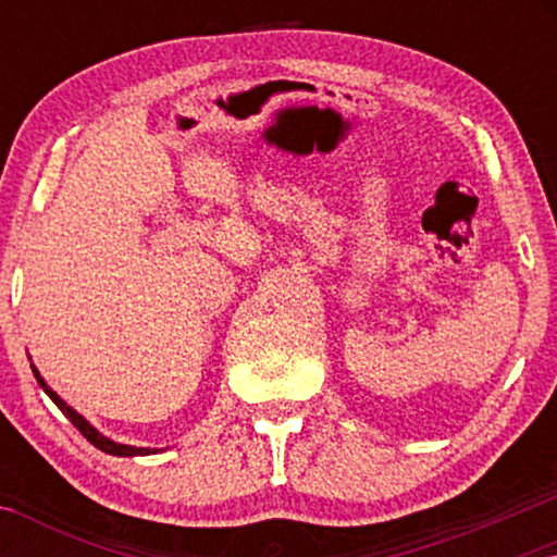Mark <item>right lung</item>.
Wrapping results in <instances>:
<instances>
[{
	"instance_id": "1",
	"label": "right lung",
	"mask_w": 557,
	"mask_h": 557,
	"mask_svg": "<svg viewBox=\"0 0 557 557\" xmlns=\"http://www.w3.org/2000/svg\"><path fill=\"white\" fill-rule=\"evenodd\" d=\"M33 375L37 377V383H40L42 391L48 393V398H50L52 403H55V406H58L60 410H63L65 418H71V423L75 425V429H78V431L83 433V436H86L96 448H101V451L111 454V456H149V454H157V448H141V446L119 444V441H111L109 436H103V433L98 431L96 425H90V423L86 421V418H83V416L78 413V410L67 406V403H65L63 398H60V395H58L55 391H52V387H50L48 383H45L42 375H40V370H37L35 364H33Z\"/></svg>"
}]
</instances>
